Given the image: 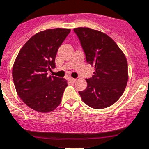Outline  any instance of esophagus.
Masks as SVG:
<instances>
[{
  "label": "esophagus",
  "mask_w": 149,
  "mask_h": 149,
  "mask_svg": "<svg viewBox=\"0 0 149 149\" xmlns=\"http://www.w3.org/2000/svg\"><path fill=\"white\" fill-rule=\"evenodd\" d=\"M69 81L71 82H75L76 81V79H74V78H73V77H69Z\"/></svg>",
  "instance_id": "34e87169"
}]
</instances>
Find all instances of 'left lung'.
<instances>
[{
  "instance_id": "left-lung-1",
  "label": "left lung",
  "mask_w": 149,
  "mask_h": 149,
  "mask_svg": "<svg viewBox=\"0 0 149 149\" xmlns=\"http://www.w3.org/2000/svg\"><path fill=\"white\" fill-rule=\"evenodd\" d=\"M86 55V60L94 66L91 78L86 79L88 87L80 91L84 104L94 109H104L115 104L127 84L126 58L111 38L88 27L74 29Z\"/></svg>"
}]
</instances>
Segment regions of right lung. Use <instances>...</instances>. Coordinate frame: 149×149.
Wrapping results in <instances>:
<instances>
[{"label":"right lung","instance_id":"add662e5","mask_svg":"<svg viewBox=\"0 0 149 149\" xmlns=\"http://www.w3.org/2000/svg\"><path fill=\"white\" fill-rule=\"evenodd\" d=\"M71 29H49L32 36L23 45L13 66L16 91L33 110L49 113L57 108L68 86L63 77L47 76L55 68L57 51Z\"/></svg>","mask_w":149,"mask_h":149}]
</instances>
